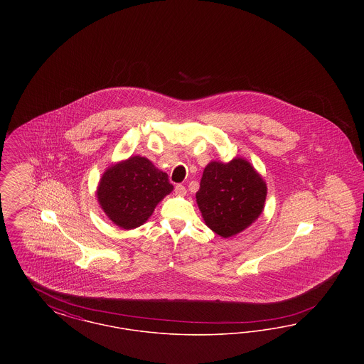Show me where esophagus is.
Listing matches in <instances>:
<instances>
[{
  "label": "esophagus",
  "mask_w": 364,
  "mask_h": 364,
  "mask_svg": "<svg viewBox=\"0 0 364 364\" xmlns=\"http://www.w3.org/2000/svg\"><path fill=\"white\" fill-rule=\"evenodd\" d=\"M174 192H176V195H178V196H184V195L187 193V190H186V187H184V186L177 184V186L174 187Z\"/></svg>",
  "instance_id": "34e87169"
}]
</instances>
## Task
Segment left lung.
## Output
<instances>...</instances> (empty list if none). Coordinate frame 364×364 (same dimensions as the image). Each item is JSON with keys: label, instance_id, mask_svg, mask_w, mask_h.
I'll return each instance as SVG.
<instances>
[{"label": "left lung", "instance_id": "left-lung-1", "mask_svg": "<svg viewBox=\"0 0 364 364\" xmlns=\"http://www.w3.org/2000/svg\"><path fill=\"white\" fill-rule=\"evenodd\" d=\"M266 195L263 177L247 159L236 156L229 162H208L196 192V203L205 224L228 239L259 218Z\"/></svg>", "mask_w": 364, "mask_h": 364}]
</instances>
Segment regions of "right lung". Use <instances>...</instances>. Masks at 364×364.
Returning a JSON list of instances; mask_svg holds the SVG:
<instances>
[{"label":"right lung","instance_id":"add662e5","mask_svg":"<svg viewBox=\"0 0 364 364\" xmlns=\"http://www.w3.org/2000/svg\"><path fill=\"white\" fill-rule=\"evenodd\" d=\"M172 191L168 174L146 156H131L107 166L95 195L106 217L114 225L131 230L143 225Z\"/></svg>","mask_w":364,"mask_h":364}]
</instances>
